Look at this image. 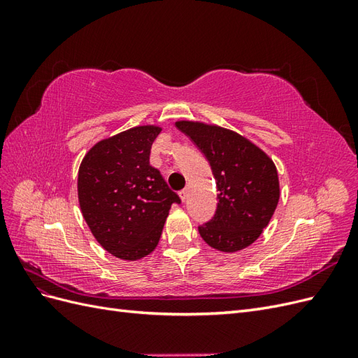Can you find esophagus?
Masks as SVG:
<instances>
[{"label":"esophagus","instance_id":"obj_1","mask_svg":"<svg viewBox=\"0 0 358 358\" xmlns=\"http://www.w3.org/2000/svg\"><path fill=\"white\" fill-rule=\"evenodd\" d=\"M188 194H189V191H188V188H185V189H182L180 192H179V196H180V199H182V201H185L187 199H188Z\"/></svg>","mask_w":358,"mask_h":358}]
</instances>
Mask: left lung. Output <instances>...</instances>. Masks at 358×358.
<instances>
[{"instance_id": "1", "label": "left lung", "mask_w": 358, "mask_h": 358, "mask_svg": "<svg viewBox=\"0 0 358 358\" xmlns=\"http://www.w3.org/2000/svg\"><path fill=\"white\" fill-rule=\"evenodd\" d=\"M176 127L208 158L220 191L215 216L199 227L203 241L222 252H237L252 245L279 201L275 162L231 129L194 121H178Z\"/></svg>"}]
</instances>
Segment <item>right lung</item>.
Returning a JSON list of instances; mask_svg holds the SVG:
<instances>
[{
  "instance_id": "right-lung-1",
  "label": "right lung",
  "mask_w": 358,
  "mask_h": 358,
  "mask_svg": "<svg viewBox=\"0 0 358 358\" xmlns=\"http://www.w3.org/2000/svg\"><path fill=\"white\" fill-rule=\"evenodd\" d=\"M161 127L140 125L103 138L83 157L78 197L91 233L107 252L136 262L157 248L173 203H180L149 164Z\"/></svg>"
}]
</instances>
